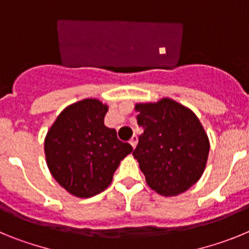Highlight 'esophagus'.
Instances as JSON below:
<instances>
[{"instance_id":"34e87169","label":"esophagus","mask_w":249,"mask_h":249,"mask_svg":"<svg viewBox=\"0 0 249 249\" xmlns=\"http://www.w3.org/2000/svg\"><path fill=\"white\" fill-rule=\"evenodd\" d=\"M129 143H131V146L133 147V148H136V146H137V143H138V137L137 136H132V138L131 140H129Z\"/></svg>"}]
</instances>
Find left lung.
<instances>
[{
    "instance_id": "left-lung-1",
    "label": "left lung",
    "mask_w": 249,
    "mask_h": 249,
    "mask_svg": "<svg viewBox=\"0 0 249 249\" xmlns=\"http://www.w3.org/2000/svg\"><path fill=\"white\" fill-rule=\"evenodd\" d=\"M138 138L133 156L152 190L162 196L183 193L201 178L210 152V141L191 109L163 98L136 106Z\"/></svg>"
}]
</instances>
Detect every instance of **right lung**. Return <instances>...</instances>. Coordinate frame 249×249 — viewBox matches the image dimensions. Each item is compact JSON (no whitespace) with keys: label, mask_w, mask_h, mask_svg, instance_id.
<instances>
[{"label":"right lung","mask_w":249,"mask_h":249,"mask_svg":"<svg viewBox=\"0 0 249 249\" xmlns=\"http://www.w3.org/2000/svg\"><path fill=\"white\" fill-rule=\"evenodd\" d=\"M108 107L89 98L63 109L45 140L47 166L67 192L87 198L105 191L121 160L133 151L105 126Z\"/></svg>","instance_id":"right-lung-1"}]
</instances>
